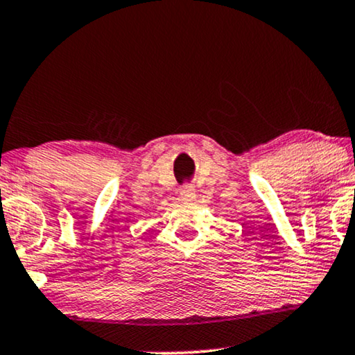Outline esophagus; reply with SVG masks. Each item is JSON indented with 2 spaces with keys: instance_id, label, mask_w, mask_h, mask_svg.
Listing matches in <instances>:
<instances>
[{
  "instance_id": "1",
  "label": "esophagus",
  "mask_w": 355,
  "mask_h": 355,
  "mask_svg": "<svg viewBox=\"0 0 355 355\" xmlns=\"http://www.w3.org/2000/svg\"><path fill=\"white\" fill-rule=\"evenodd\" d=\"M179 197H181V202L191 203L193 198H196V189L191 187V186L182 187L181 192H179Z\"/></svg>"
}]
</instances>
